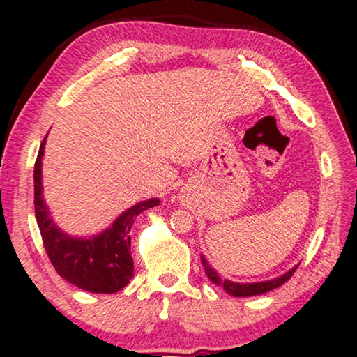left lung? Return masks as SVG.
I'll list each match as a JSON object with an SVG mask.
<instances>
[{"label":"left lung","mask_w":357,"mask_h":357,"mask_svg":"<svg viewBox=\"0 0 357 357\" xmlns=\"http://www.w3.org/2000/svg\"><path fill=\"white\" fill-rule=\"evenodd\" d=\"M202 259V266L206 269L207 278L215 284V286H220L225 289L227 294L234 297H251V296H261V294H266L269 291H274L279 286H282L284 282H287L289 279L292 278V274L296 273L297 266H294L291 271H287L286 274L279 275V278L271 279V281H263V282H248V284H240V282H234V281H228V279H220V275L217 274L215 269H212L208 263L206 261L204 256H201Z\"/></svg>","instance_id":"8db88e82"}]
</instances>
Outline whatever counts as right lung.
Instances as JSON below:
<instances>
[{"instance_id":"1","label":"right lung","mask_w":357,"mask_h":357,"mask_svg":"<svg viewBox=\"0 0 357 357\" xmlns=\"http://www.w3.org/2000/svg\"><path fill=\"white\" fill-rule=\"evenodd\" d=\"M47 139V137H45ZM42 142L34 168V207L44 248L65 281L94 294H114L123 289L134 275L130 256V228L134 218L146 208L158 206V199L142 201L121 213L107 230L91 238H75L63 234L52 220L42 197Z\"/></svg>"}]
</instances>
